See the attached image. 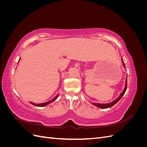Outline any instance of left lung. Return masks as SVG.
<instances>
[{"label": "left lung", "instance_id": "8db88e82", "mask_svg": "<svg viewBox=\"0 0 147 147\" xmlns=\"http://www.w3.org/2000/svg\"><path fill=\"white\" fill-rule=\"evenodd\" d=\"M121 62L123 64V66L124 67H125V65H124V63L123 62V59H121ZM126 89H127V77H126V84H125V87H124V89L123 91L121 93V94L119 95V96L118 97V98L117 99H115V100H113V102H111V103H109V104H96V103H92L93 105L99 108H100V109H108V108H110V107H112V106H113L115 104L117 103V102L121 99V97L124 96V93H125L126 91Z\"/></svg>", "mask_w": 147, "mask_h": 147}]
</instances>
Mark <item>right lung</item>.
Segmentation results:
<instances>
[{
	"label": "right lung",
	"instance_id": "add662e5",
	"mask_svg": "<svg viewBox=\"0 0 147 147\" xmlns=\"http://www.w3.org/2000/svg\"><path fill=\"white\" fill-rule=\"evenodd\" d=\"M19 61H20V60H19ZM18 62H19V61H18ZM58 96H59V94H57L55 97H54V98H53V99H51V100H49V101H48V102H44V103L36 104H34V103H33V102H30V103L32 104V105H35V106H36V107H44V106H46V105H48V104H50V103H51V102H53V101H55V100H56L57 97H58Z\"/></svg>",
	"mask_w": 147,
	"mask_h": 147
}]
</instances>
